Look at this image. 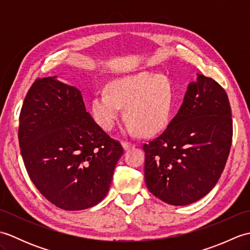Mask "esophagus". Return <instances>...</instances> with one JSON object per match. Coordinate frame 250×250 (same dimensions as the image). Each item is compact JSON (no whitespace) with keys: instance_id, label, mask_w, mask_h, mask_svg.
<instances>
[{"instance_id":"obj_1","label":"esophagus","mask_w":250,"mask_h":250,"mask_svg":"<svg viewBox=\"0 0 250 250\" xmlns=\"http://www.w3.org/2000/svg\"><path fill=\"white\" fill-rule=\"evenodd\" d=\"M122 146H124L125 150H128L131 147H133L134 144H132V143H130V142H122Z\"/></svg>"}]
</instances>
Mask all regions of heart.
I'll return each mask as SVG.
<instances>
[{"label": "heart", "mask_w": 250, "mask_h": 250, "mask_svg": "<svg viewBox=\"0 0 250 250\" xmlns=\"http://www.w3.org/2000/svg\"><path fill=\"white\" fill-rule=\"evenodd\" d=\"M173 104L171 81L164 75L144 72L110 82L107 91H99L93 97L91 113L101 128L111 131L121 115V106H125L126 131L150 135L167 125Z\"/></svg>", "instance_id": "heart-1"}]
</instances>
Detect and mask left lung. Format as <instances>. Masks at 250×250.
<instances>
[{"label":"left lung","mask_w":250,"mask_h":250,"mask_svg":"<svg viewBox=\"0 0 250 250\" xmlns=\"http://www.w3.org/2000/svg\"><path fill=\"white\" fill-rule=\"evenodd\" d=\"M233 135L227 92L198 74L167 128L143 145L149 192L171 205H188L215 187L229 156Z\"/></svg>","instance_id":"left-lung-1"}]
</instances>
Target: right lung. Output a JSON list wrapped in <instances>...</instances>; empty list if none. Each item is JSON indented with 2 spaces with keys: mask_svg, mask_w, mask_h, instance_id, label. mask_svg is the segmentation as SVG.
Listing matches in <instances>:
<instances>
[{
  "mask_svg": "<svg viewBox=\"0 0 250 250\" xmlns=\"http://www.w3.org/2000/svg\"><path fill=\"white\" fill-rule=\"evenodd\" d=\"M21 156L32 183L65 210L97 205L107 194L124 148L86 111L82 93L56 77L39 78L19 116Z\"/></svg>",
  "mask_w": 250,
  "mask_h": 250,
  "instance_id": "1",
  "label": "right lung"
}]
</instances>
